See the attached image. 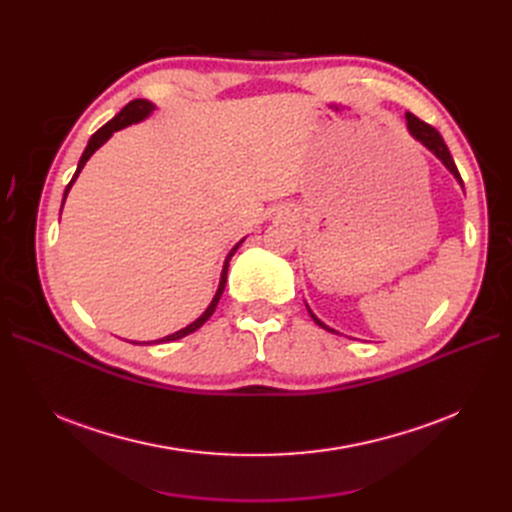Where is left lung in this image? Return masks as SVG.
Listing matches in <instances>:
<instances>
[{
    "label": "left lung",
    "mask_w": 512,
    "mask_h": 512,
    "mask_svg": "<svg viewBox=\"0 0 512 512\" xmlns=\"http://www.w3.org/2000/svg\"><path fill=\"white\" fill-rule=\"evenodd\" d=\"M406 119H408V130H410V134L416 138V141H421L427 149H431L433 153H436V156L444 162V166L451 170V173L459 179V183L463 185V181H461V175H459V170H457V166H455V160H453V156H451V151H448V147H446V143H444V138H442V134L433 128V126H429V123H425V121H421L418 119L416 115H412V113H408L406 115ZM309 316L314 318V322L318 324V327H322V329H327V331H331L333 333V329H329L327 324H322L312 312H309Z\"/></svg>",
    "instance_id": "obj_1"
}]
</instances>
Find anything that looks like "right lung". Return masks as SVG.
<instances>
[{"label":"right lung","mask_w":512,"mask_h":512,"mask_svg":"<svg viewBox=\"0 0 512 512\" xmlns=\"http://www.w3.org/2000/svg\"><path fill=\"white\" fill-rule=\"evenodd\" d=\"M153 111V104L151 102H147V100H132L130 104H126L121 108V113L119 115H115L111 121L108 123H104V126L89 138V143H87V147H85V151H83V156H81V160H79V168H76V173H74V177H72V181L68 183V188H66V192H64V200H66V196H68V192H70V188H72V183L76 181V177H79V173L83 170V166H85V162L89 160V156L91 153H94L98 147H102L108 138H111V134L113 132H117V130H121V128H126V126H130V123H134V121H141V119H145L149 113ZM239 250V243L232 247L230 250V254H228V258H226V262H224V271H222V280H220V288H218V292H215V297H213V301H211V305L207 307V312L200 316L196 322H192V324H188V327L185 329H181V331H177V333H173V335H166V337H162V339H158L156 344H162V342H175V339H179V337H185V335H190V333H194L196 329H200L203 327V324L211 318V314L215 312V307H218V301H220V297H222V292H224V286H226V275H228V262H230V258H232V254H235Z\"/></svg>","instance_id":"obj_1"}]
</instances>
